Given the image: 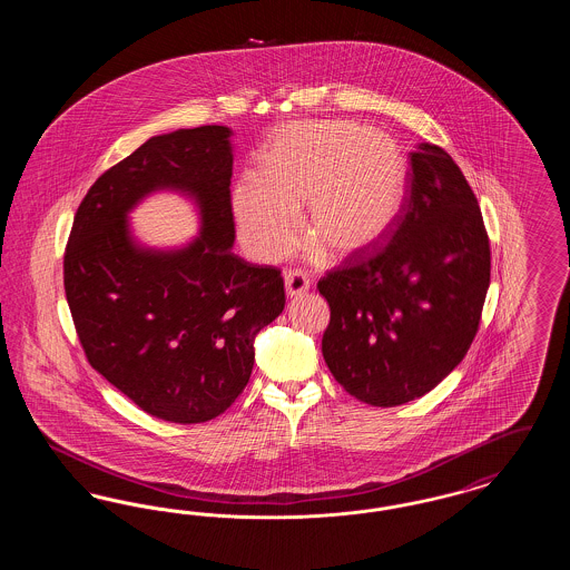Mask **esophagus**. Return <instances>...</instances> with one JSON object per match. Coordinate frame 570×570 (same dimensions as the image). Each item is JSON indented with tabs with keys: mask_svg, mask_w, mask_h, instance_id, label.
<instances>
[{
	"mask_svg": "<svg viewBox=\"0 0 570 570\" xmlns=\"http://www.w3.org/2000/svg\"><path fill=\"white\" fill-rule=\"evenodd\" d=\"M284 288L291 298H297L309 291V279L303 272H288L284 275Z\"/></svg>",
	"mask_w": 570,
	"mask_h": 570,
	"instance_id": "1",
	"label": "esophagus"
}]
</instances>
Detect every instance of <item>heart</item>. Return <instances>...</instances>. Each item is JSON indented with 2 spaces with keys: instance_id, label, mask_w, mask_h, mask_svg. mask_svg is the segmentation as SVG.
<instances>
[{
  "instance_id": "1",
  "label": "heart",
  "mask_w": 570,
  "mask_h": 570,
  "mask_svg": "<svg viewBox=\"0 0 570 570\" xmlns=\"http://www.w3.org/2000/svg\"><path fill=\"white\" fill-rule=\"evenodd\" d=\"M410 166L393 136L356 121H305L273 136L258 175L233 188V214L245 249L275 263L303 230L326 256L348 261L389 239L406 209Z\"/></svg>"
}]
</instances>
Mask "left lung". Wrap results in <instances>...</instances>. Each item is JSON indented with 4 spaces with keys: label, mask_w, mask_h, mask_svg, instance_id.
<instances>
[{
    "label": "left lung",
    "mask_w": 570,
    "mask_h": 570,
    "mask_svg": "<svg viewBox=\"0 0 570 570\" xmlns=\"http://www.w3.org/2000/svg\"><path fill=\"white\" fill-rule=\"evenodd\" d=\"M404 216L384 247L326 273V365L353 397L402 406L468 353L489 288V239L460 166L432 142L410 154Z\"/></svg>",
    "instance_id": "1"
}]
</instances>
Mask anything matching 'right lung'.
<instances>
[{
    "mask_svg": "<svg viewBox=\"0 0 570 570\" xmlns=\"http://www.w3.org/2000/svg\"><path fill=\"white\" fill-rule=\"evenodd\" d=\"M233 130L151 136L82 198L63 256V286L91 367L147 414L205 423L230 406L254 367V340L284 309L275 267L233 252ZM156 190L195 203L199 235L140 245L129 214Z\"/></svg>",
    "mask_w": 570,
    "mask_h": 570,
    "instance_id": "right-lung-1",
    "label": "right lung"
}]
</instances>
